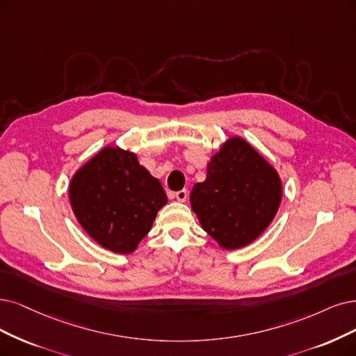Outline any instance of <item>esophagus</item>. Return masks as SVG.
I'll return each mask as SVG.
<instances>
[{
  "label": "esophagus",
  "mask_w": 356,
  "mask_h": 356,
  "mask_svg": "<svg viewBox=\"0 0 356 356\" xmlns=\"http://www.w3.org/2000/svg\"><path fill=\"white\" fill-rule=\"evenodd\" d=\"M188 196H189V193L186 189H181V191L176 192V198L179 202H185L188 200Z\"/></svg>",
  "instance_id": "34e87169"
}]
</instances>
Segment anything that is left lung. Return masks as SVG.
<instances>
[{
	"label": "left lung",
	"mask_w": 356,
	"mask_h": 356,
	"mask_svg": "<svg viewBox=\"0 0 356 356\" xmlns=\"http://www.w3.org/2000/svg\"><path fill=\"white\" fill-rule=\"evenodd\" d=\"M282 202L274 167L242 138L222 143L207 165V179L191 192L202 229L225 249H239L264 232Z\"/></svg>",
	"instance_id": "1"
}]
</instances>
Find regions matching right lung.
Here are the masks:
<instances>
[{"label":"right lung","mask_w":356,"mask_h":356,"mask_svg":"<svg viewBox=\"0 0 356 356\" xmlns=\"http://www.w3.org/2000/svg\"><path fill=\"white\" fill-rule=\"evenodd\" d=\"M69 198L83 230L115 254H131L167 204L158 179L136 154L105 147L72 177Z\"/></svg>","instance_id":"1"}]
</instances>
